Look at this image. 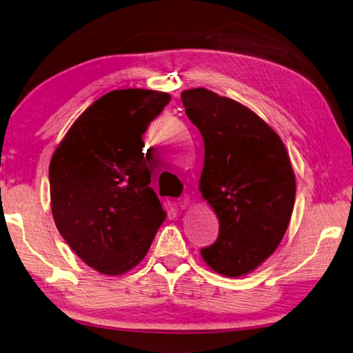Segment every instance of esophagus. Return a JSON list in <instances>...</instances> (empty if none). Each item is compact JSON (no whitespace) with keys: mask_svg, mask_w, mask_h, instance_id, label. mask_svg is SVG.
I'll return each mask as SVG.
<instances>
[{"mask_svg":"<svg viewBox=\"0 0 353 353\" xmlns=\"http://www.w3.org/2000/svg\"><path fill=\"white\" fill-rule=\"evenodd\" d=\"M189 203H190V196L189 195H183V196H179L176 199V205H178L179 209H184Z\"/></svg>","mask_w":353,"mask_h":353,"instance_id":"34e87169","label":"esophagus"}]
</instances>
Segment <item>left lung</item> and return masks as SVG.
Returning <instances> with one entry per match:
<instances>
[{"instance_id":"1","label":"left lung","mask_w":353,"mask_h":353,"mask_svg":"<svg viewBox=\"0 0 353 353\" xmlns=\"http://www.w3.org/2000/svg\"><path fill=\"white\" fill-rule=\"evenodd\" d=\"M181 101L204 139L199 190L219 221L201 256L219 275H248L274 254L290 223L296 181L289 154L264 119L234 99L198 88Z\"/></svg>"}]
</instances>
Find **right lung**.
Here are the masks:
<instances>
[{"instance_id": "1", "label": "right lung", "mask_w": 353, "mask_h": 353, "mask_svg": "<svg viewBox=\"0 0 353 353\" xmlns=\"http://www.w3.org/2000/svg\"><path fill=\"white\" fill-rule=\"evenodd\" d=\"M170 101L165 92L112 90L72 124L50 159L53 221L70 249L104 275H123L148 254L165 219L149 188L144 134Z\"/></svg>"}]
</instances>
